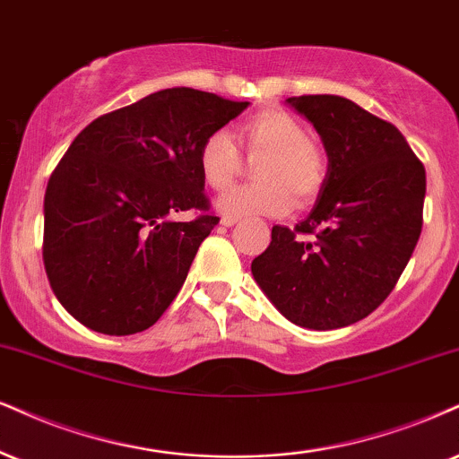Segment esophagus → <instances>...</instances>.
Returning a JSON list of instances; mask_svg holds the SVG:
<instances>
[{
    "label": "esophagus",
    "mask_w": 459,
    "mask_h": 459,
    "mask_svg": "<svg viewBox=\"0 0 459 459\" xmlns=\"http://www.w3.org/2000/svg\"><path fill=\"white\" fill-rule=\"evenodd\" d=\"M238 223V217H231V214H225L223 219H221V225H225V228H231V225Z\"/></svg>",
    "instance_id": "esophagus-1"
}]
</instances>
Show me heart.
Listing matches in <instances>:
<instances>
[{
  "instance_id": "obj_1",
  "label": "heart",
  "mask_w": 459,
  "mask_h": 459,
  "mask_svg": "<svg viewBox=\"0 0 459 459\" xmlns=\"http://www.w3.org/2000/svg\"><path fill=\"white\" fill-rule=\"evenodd\" d=\"M238 143L247 155H264L255 166V185L231 186L219 195L221 212L270 214L281 217L291 208L307 206L324 189L327 178V157L324 149L307 138V127L296 117L281 108H265L251 115L238 127ZM200 174L211 189H225L238 177L242 152L225 129L204 135L197 149Z\"/></svg>"
}]
</instances>
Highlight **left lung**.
<instances>
[{"instance_id":"8db88e82","label":"left lung","mask_w":459,"mask_h":459,"mask_svg":"<svg viewBox=\"0 0 459 459\" xmlns=\"http://www.w3.org/2000/svg\"><path fill=\"white\" fill-rule=\"evenodd\" d=\"M287 101L324 140L327 178L302 223L274 225L251 273L291 324L336 330L381 307L404 273L421 234L426 168L392 123L355 101Z\"/></svg>"}]
</instances>
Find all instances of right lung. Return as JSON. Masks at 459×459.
<instances>
[{
    "label": "right lung",
    "instance_id": "obj_1",
    "mask_svg": "<svg viewBox=\"0 0 459 459\" xmlns=\"http://www.w3.org/2000/svg\"><path fill=\"white\" fill-rule=\"evenodd\" d=\"M248 106L163 89L89 123L50 174L42 259L56 299L108 336L155 324L219 217L197 166L204 135ZM196 217L174 221L177 212Z\"/></svg>",
    "mask_w": 459,
    "mask_h": 459
}]
</instances>
